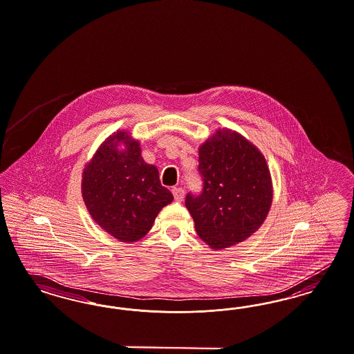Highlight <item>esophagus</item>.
<instances>
[{"label":"esophagus","instance_id":"obj_1","mask_svg":"<svg viewBox=\"0 0 354 354\" xmlns=\"http://www.w3.org/2000/svg\"><path fill=\"white\" fill-rule=\"evenodd\" d=\"M171 193H173V196H174V199H176L177 202H181L183 199V196H185V190H183V187H173V189H171Z\"/></svg>","mask_w":354,"mask_h":354}]
</instances>
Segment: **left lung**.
<instances>
[{
  "mask_svg": "<svg viewBox=\"0 0 354 354\" xmlns=\"http://www.w3.org/2000/svg\"><path fill=\"white\" fill-rule=\"evenodd\" d=\"M198 153L203 190L186 196V209L209 248H230L253 235L270 211L269 167L256 145L230 129H218Z\"/></svg>",
  "mask_w": 354,
  "mask_h": 354,
  "instance_id": "obj_1",
  "label": "left lung"
}]
</instances>
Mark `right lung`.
<instances>
[{"label":"right lung","instance_id":"1","mask_svg":"<svg viewBox=\"0 0 354 354\" xmlns=\"http://www.w3.org/2000/svg\"><path fill=\"white\" fill-rule=\"evenodd\" d=\"M81 193L93 221L123 243L145 237L173 201L158 168L142 158L139 140L123 130L106 138L85 164Z\"/></svg>","mask_w":354,"mask_h":354}]
</instances>
